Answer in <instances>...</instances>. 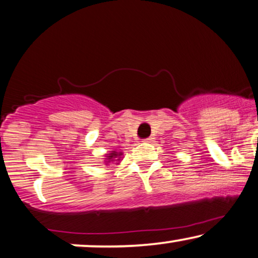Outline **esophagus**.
Segmentation results:
<instances>
[{
    "mask_svg": "<svg viewBox=\"0 0 258 258\" xmlns=\"http://www.w3.org/2000/svg\"><path fill=\"white\" fill-rule=\"evenodd\" d=\"M154 140H155V137L150 136V137H148V139L145 140V142H147V143H152V142H154Z\"/></svg>",
    "mask_w": 258,
    "mask_h": 258,
    "instance_id": "34e87169",
    "label": "esophagus"
}]
</instances>
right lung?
<instances>
[{
    "label": "right lung",
    "mask_w": 258,
    "mask_h": 258,
    "mask_svg": "<svg viewBox=\"0 0 258 258\" xmlns=\"http://www.w3.org/2000/svg\"><path fill=\"white\" fill-rule=\"evenodd\" d=\"M122 155H123V153L119 152V150H116V149L111 150V152H108V154H105V159H104L105 165L108 166V165H110V162H115V161L117 165H119V161L122 160Z\"/></svg>",
    "instance_id": "right-lung-1"
}]
</instances>
